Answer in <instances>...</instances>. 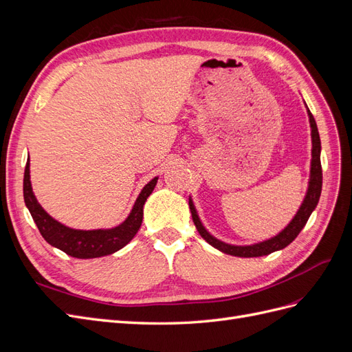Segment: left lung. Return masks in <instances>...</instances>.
Returning <instances> with one entry per match:
<instances>
[{
  "instance_id": "1",
  "label": "left lung",
  "mask_w": 352,
  "mask_h": 352,
  "mask_svg": "<svg viewBox=\"0 0 352 352\" xmlns=\"http://www.w3.org/2000/svg\"><path fill=\"white\" fill-rule=\"evenodd\" d=\"M308 113V119H310V127H311V167H310V180H308V189L305 198L302 201V204L300 207V210L296 211V214L294 216V219L289 221L282 232H279L278 235L265 239L263 242H257L252 245H232V243H226L217 238H214L211 233L204 228L202 225L199 216L197 212V208L194 206L192 199L189 197V208H190V214H192V220L195 223V228L199 232V235L204 238L211 247L217 248L219 251L229 254V255H235V257H243V258H250V257H263V255L272 254L274 251L283 250L285 247H287L302 230V228L305 226L307 220L310 219L311 212L314 211V208L318 204V199H320V194H322V163H320V151H322V144H320V136H318V131H317V124L313 114L310 113V110L307 109Z\"/></svg>"
}]
</instances>
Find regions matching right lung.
Segmentation results:
<instances>
[{
	"mask_svg": "<svg viewBox=\"0 0 352 352\" xmlns=\"http://www.w3.org/2000/svg\"><path fill=\"white\" fill-rule=\"evenodd\" d=\"M30 163L28 160L25 167L23 177V197L25 204L30 211V216L36 223V226L50 245L72 255L74 258H97L110 255L116 251L122 250L124 245L129 243L133 236L140 230L144 217V204L146 198L154 190L158 177L151 179L148 182L141 194L138 195L132 211L119 226L111 229H94V230H80L65 226L63 223L52 219L48 212L42 208L38 202L30 184Z\"/></svg>",
	"mask_w": 352,
	"mask_h": 352,
	"instance_id": "1",
	"label": "right lung"
}]
</instances>
